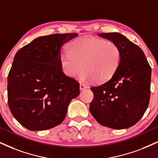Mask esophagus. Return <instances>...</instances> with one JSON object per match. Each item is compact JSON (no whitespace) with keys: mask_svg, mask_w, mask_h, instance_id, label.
Wrapping results in <instances>:
<instances>
[{"mask_svg":"<svg viewBox=\"0 0 158 158\" xmlns=\"http://www.w3.org/2000/svg\"><path fill=\"white\" fill-rule=\"evenodd\" d=\"M87 87H87V85H85V84H82V83H81L80 85H79V88H80L81 90H83V89H87Z\"/></svg>","mask_w":158,"mask_h":158,"instance_id":"obj_1","label":"esophagus"}]
</instances>
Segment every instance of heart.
I'll use <instances>...</instances> for the list:
<instances>
[{
	"label": "heart",
	"instance_id": "b5f03b06",
	"mask_svg": "<svg viewBox=\"0 0 158 158\" xmlns=\"http://www.w3.org/2000/svg\"><path fill=\"white\" fill-rule=\"evenodd\" d=\"M121 50L114 41L93 36L75 39L69 46V51L62 52L60 63L63 72L74 77L81 69L80 79L101 83L107 81L118 69Z\"/></svg>",
	"mask_w": 158,
	"mask_h": 158
}]
</instances>
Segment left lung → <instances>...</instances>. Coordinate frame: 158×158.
<instances>
[{"mask_svg": "<svg viewBox=\"0 0 158 158\" xmlns=\"http://www.w3.org/2000/svg\"><path fill=\"white\" fill-rule=\"evenodd\" d=\"M121 50L119 65L109 80L91 87L94 98L89 111L98 123L120 130L134 125L143 117L150 98L151 68L139 46L118 33H100Z\"/></svg>", "mask_w": 158, "mask_h": 158, "instance_id": "1", "label": "left lung"}]
</instances>
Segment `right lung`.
Here are the masks:
<instances>
[{"instance_id": "right-lung-1", "label": "right lung", "mask_w": 158, "mask_h": 158, "mask_svg": "<svg viewBox=\"0 0 158 158\" xmlns=\"http://www.w3.org/2000/svg\"><path fill=\"white\" fill-rule=\"evenodd\" d=\"M77 35L39 37L16 53L8 75V103L14 117L30 131L60 125L79 95V84L63 73L60 63L63 45Z\"/></svg>"}]
</instances>
